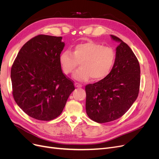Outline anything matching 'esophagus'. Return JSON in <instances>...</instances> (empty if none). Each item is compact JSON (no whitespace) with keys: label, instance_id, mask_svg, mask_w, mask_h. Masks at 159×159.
<instances>
[{"label":"esophagus","instance_id":"1","mask_svg":"<svg viewBox=\"0 0 159 159\" xmlns=\"http://www.w3.org/2000/svg\"><path fill=\"white\" fill-rule=\"evenodd\" d=\"M74 85H75V88H81V87H82V85H81L80 84L77 83V82H75L74 84Z\"/></svg>","mask_w":159,"mask_h":159}]
</instances>
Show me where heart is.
<instances>
[{
	"label": "heart",
	"instance_id": "heart-1",
	"mask_svg": "<svg viewBox=\"0 0 159 159\" xmlns=\"http://www.w3.org/2000/svg\"><path fill=\"white\" fill-rule=\"evenodd\" d=\"M116 60V52L111 47L94 42H86L77 44L72 52L69 50L62 52L59 63L63 73L71 74L80 62L81 68L76 70L74 78L81 81L91 78L94 81L102 80L110 74Z\"/></svg>",
	"mask_w": 159,
	"mask_h": 159
}]
</instances>
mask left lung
<instances>
[{
	"mask_svg": "<svg viewBox=\"0 0 159 159\" xmlns=\"http://www.w3.org/2000/svg\"><path fill=\"white\" fill-rule=\"evenodd\" d=\"M116 60L106 78L85 86V109L93 121L103 123L115 121L125 113L138 97L140 66L130 47L118 37Z\"/></svg>",
	"mask_w": 159,
	"mask_h": 159,
	"instance_id": "obj_1",
	"label": "left lung"
}]
</instances>
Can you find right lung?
<instances>
[{"label":"right lung","instance_id":"add662e5","mask_svg":"<svg viewBox=\"0 0 159 159\" xmlns=\"http://www.w3.org/2000/svg\"><path fill=\"white\" fill-rule=\"evenodd\" d=\"M61 39L44 34L34 37L21 48L12 66L14 99L34 119L50 121L58 117L75 89L60 66L65 46Z\"/></svg>","mask_w":159,"mask_h":159}]
</instances>
